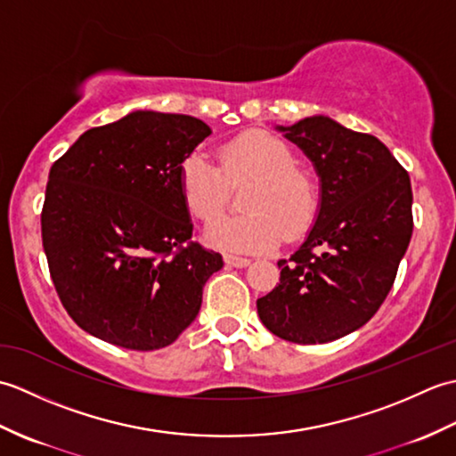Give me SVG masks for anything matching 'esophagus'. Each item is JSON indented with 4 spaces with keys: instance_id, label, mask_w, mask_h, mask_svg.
Segmentation results:
<instances>
[{
    "instance_id": "esophagus-1",
    "label": "esophagus",
    "mask_w": 456,
    "mask_h": 456,
    "mask_svg": "<svg viewBox=\"0 0 456 456\" xmlns=\"http://www.w3.org/2000/svg\"><path fill=\"white\" fill-rule=\"evenodd\" d=\"M223 258H225V265L235 266V268H245V266L250 265V260L245 258V256H237V255H229L227 253Z\"/></svg>"
}]
</instances>
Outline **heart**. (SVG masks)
<instances>
[{
	"label": "heart",
	"mask_w": 456,
	"mask_h": 456,
	"mask_svg": "<svg viewBox=\"0 0 456 456\" xmlns=\"http://www.w3.org/2000/svg\"><path fill=\"white\" fill-rule=\"evenodd\" d=\"M219 168L203 152H190L178 167V190L183 206L200 221L217 217L227 203V182L253 180L245 191L240 216L211 221L208 243L256 253L276 247L282 237L296 239L312 225L319 208L317 180L297 167L296 152L273 133L250 129L223 142Z\"/></svg>",
	"instance_id": "heart-1"
}]
</instances>
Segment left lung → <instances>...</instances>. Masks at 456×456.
I'll return each instance as SVG.
<instances>
[{
	"mask_svg": "<svg viewBox=\"0 0 456 456\" xmlns=\"http://www.w3.org/2000/svg\"><path fill=\"white\" fill-rule=\"evenodd\" d=\"M276 131L312 160L319 208L304 243L278 260L258 317L284 341L329 343L361 329L392 289L413 231L411 183L382 141L327 115Z\"/></svg>",
	"mask_w": 456,
	"mask_h": 456,
	"instance_id": "left-lung-1",
	"label": "left lung"
}]
</instances>
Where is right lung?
<instances>
[{
  "mask_svg": "<svg viewBox=\"0 0 456 456\" xmlns=\"http://www.w3.org/2000/svg\"><path fill=\"white\" fill-rule=\"evenodd\" d=\"M209 134L191 115L137 110L86 131L53 164L43 247L58 297L86 333L154 351L200 314L223 258L190 240L178 167Z\"/></svg>",
  "mask_w": 456,
  "mask_h": 456,
  "instance_id": "obj_1",
  "label": "right lung"
}]
</instances>
